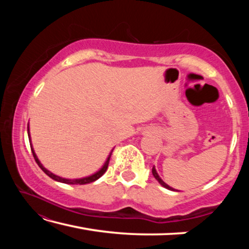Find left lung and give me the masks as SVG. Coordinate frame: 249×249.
Returning <instances> with one entry per match:
<instances>
[{"label": "left lung", "mask_w": 249, "mask_h": 249, "mask_svg": "<svg viewBox=\"0 0 249 249\" xmlns=\"http://www.w3.org/2000/svg\"><path fill=\"white\" fill-rule=\"evenodd\" d=\"M151 172H153V175H154V177H155V179L158 181V182L162 185V187H165L166 189H168V190H171V191H178V190H175L174 188H171V187H169V185H168L167 183H165L163 182V181L161 180V178H160V177L158 176V174H157V171H156V169H155V167H153V170H151Z\"/></svg>", "instance_id": "1"}]
</instances>
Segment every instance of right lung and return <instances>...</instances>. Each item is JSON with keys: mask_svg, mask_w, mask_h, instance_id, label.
Listing matches in <instances>:
<instances>
[{"mask_svg": "<svg viewBox=\"0 0 249 249\" xmlns=\"http://www.w3.org/2000/svg\"><path fill=\"white\" fill-rule=\"evenodd\" d=\"M27 133H28V138H29V140H31V135H29V127H27ZM31 149H32V153H33L34 158H35V161L37 162V165L39 166L40 169L43 170L46 175H47L48 177H50V178H52V179L58 181V182L67 183V184H87V183L93 182V181L98 180V179L100 178V177H102V176L105 174V171H107V167H108L109 158H111V155H112V151H113V150H112L111 154L108 155V157H107V161H105V163L103 165V167L101 168V169H100L99 171H96L95 174L91 175V176H89V177H86V178H81V179H66V178H61V177L53 175V172H50L49 170L46 169V168H45L43 165H41V162L39 161V159L37 158L35 151H34V148H33V146H32V142H31Z\"/></svg>", "mask_w": 249, "mask_h": 249, "instance_id": "1", "label": "right lung"}]
</instances>
